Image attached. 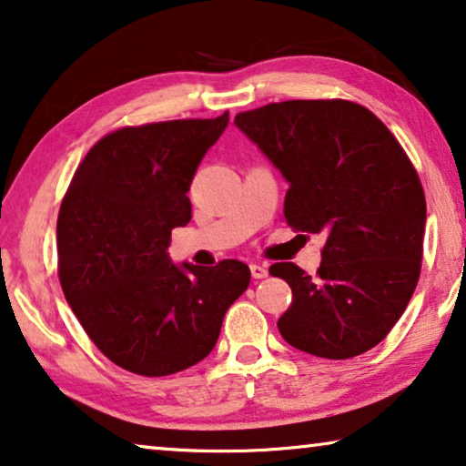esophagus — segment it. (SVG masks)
Wrapping results in <instances>:
<instances>
[{"label":"esophagus","mask_w":466,"mask_h":466,"mask_svg":"<svg viewBox=\"0 0 466 466\" xmlns=\"http://www.w3.org/2000/svg\"><path fill=\"white\" fill-rule=\"evenodd\" d=\"M248 268H251V277L253 279L259 280V279H266L268 277V268L264 264H251Z\"/></svg>","instance_id":"esophagus-1"}]
</instances>
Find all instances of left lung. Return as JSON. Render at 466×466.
Wrapping results in <instances>:
<instances>
[{
    "mask_svg": "<svg viewBox=\"0 0 466 466\" xmlns=\"http://www.w3.org/2000/svg\"><path fill=\"white\" fill-rule=\"evenodd\" d=\"M234 122L289 181L291 230L325 238L317 277L291 261L270 266L293 293L280 336L323 359L371 350L401 319L422 268L427 200L401 143L344 99L268 103Z\"/></svg>",
    "mask_w": 466,
    "mask_h": 466,
    "instance_id": "8db88e82",
    "label": "left lung"
}]
</instances>
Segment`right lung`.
I'll return each instance as SVG.
<instances>
[{"mask_svg":"<svg viewBox=\"0 0 466 466\" xmlns=\"http://www.w3.org/2000/svg\"><path fill=\"white\" fill-rule=\"evenodd\" d=\"M226 127L228 111L117 128L84 156L61 202L65 298L96 349L137 376L202 361L251 280L238 259L177 268L167 253L170 230L192 219L196 168Z\"/></svg>","mask_w":466,"mask_h":466,"instance_id":"1","label":"right lung"}]
</instances>
